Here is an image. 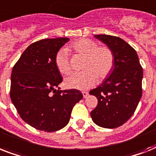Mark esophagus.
<instances>
[{"instance_id":"obj_1","label":"esophagus","mask_w":156,"mask_h":156,"mask_svg":"<svg viewBox=\"0 0 156 156\" xmlns=\"http://www.w3.org/2000/svg\"><path fill=\"white\" fill-rule=\"evenodd\" d=\"M83 95L84 98H87L89 95V93L87 91H83Z\"/></svg>"}]
</instances>
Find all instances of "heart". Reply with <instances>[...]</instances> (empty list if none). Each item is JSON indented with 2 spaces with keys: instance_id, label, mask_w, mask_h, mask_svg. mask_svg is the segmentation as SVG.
I'll use <instances>...</instances> for the list:
<instances>
[{
  "instance_id": "b5f03b06",
  "label": "heart",
  "mask_w": 156,
  "mask_h": 156,
  "mask_svg": "<svg viewBox=\"0 0 156 156\" xmlns=\"http://www.w3.org/2000/svg\"><path fill=\"white\" fill-rule=\"evenodd\" d=\"M71 49L78 55L85 56L83 69L79 73H73L65 79L68 88L87 90L98 82V76L104 79L111 73L114 67V54L108 47L99 46L97 42L89 39H80L71 44ZM55 63L63 74L70 72L69 55L66 48H61L55 56Z\"/></svg>"
}]
</instances>
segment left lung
Instances as JSON below:
<instances>
[{
    "label": "left lung",
    "mask_w": 156,
    "mask_h": 156,
    "mask_svg": "<svg viewBox=\"0 0 156 156\" xmlns=\"http://www.w3.org/2000/svg\"><path fill=\"white\" fill-rule=\"evenodd\" d=\"M115 57L111 73L90 94L98 99L90 116L97 126L114 129L125 124L135 112L142 97L143 71L138 54L130 45L116 36L95 35Z\"/></svg>",
    "instance_id": "obj_1"
}]
</instances>
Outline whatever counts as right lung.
Instances as JSON below:
<instances>
[{"label":"right lung","instance_id":"right-lung-1","mask_svg":"<svg viewBox=\"0 0 156 156\" xmlns=\"http://www.w3.org/2000/svg\"><path fill=\"white\" fill-rule=\"evenodd\" d=\"M69 40L44 39L33 43L12 69V103L21 118L40 130L54 132L64 128L73 106L83 98L80 90H61L59 87L62 78L55 56Z\"/></svg>","mask_w":156,"mask_h":156}]
</instances>
